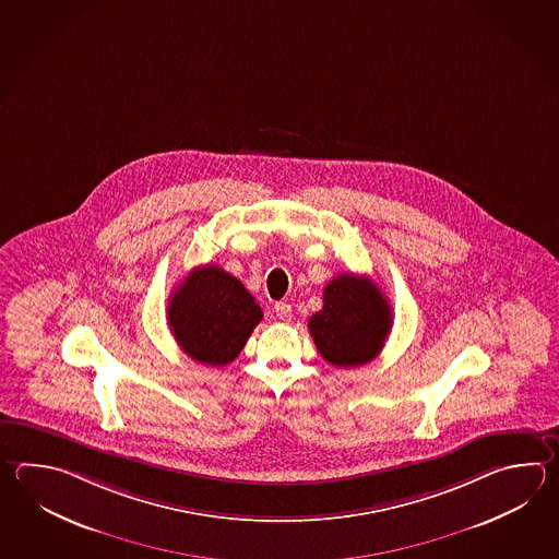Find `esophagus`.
<instances>
[{"instance_id": "obj_1", "label": "esophagus", "mask_w": 559, "mask_h": 559, "mask_svg": "<svg viewBox=\"0 0 559 559\" xmlns=\"http://www.w3.org/2000/svg\"><path fill=\"white\" fill-rule=\"evenodd\" d=\"M274 314H276V319L288 322V320L293 319V307L286 305V302H276L274 305Z\"/></svg>"}]
</instances>
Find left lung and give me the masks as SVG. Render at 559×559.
<instances>
[{
	"mask_svg": "<svg viewBox=\"0 0 559 559\" xmlns=\"http://www.w3.org/2000/svg\"><path fill=\"white\" fill-rule=\"evenodd\" d=\"M392 329V308L370 278L338 274L324 286V307L308 320L320 356L334 366L377 358Z\"/></svg>",
	"mask_w": 559,
	"mask_h": 559,
	"instance_id": "8db88e82",
	"label": "left lung"
}]
</instances>
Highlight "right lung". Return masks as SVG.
Wrapping results in <instances>:
<instances>
[{
    "label": "right lung",
    "mask_w": 559,
    "mask_h": 559,
    "mask_svg": "<svg viewBox=\"0 0 559 559\" xmlns=\"http://www.w3.org/2000/svg\"><path fill=\"white\" fill-rule=\"evenodd\" d=\"M167 320L182 353L203 365L225 366L239 356L262 310L239 278L205 264L177 286Z\"/></svg>",
    "instance_id": "right-lung-1"
}]
</instances>
